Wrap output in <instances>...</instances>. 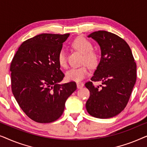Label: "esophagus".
I'll list each match as a JSON object with an SVG mask.
<instances>
[{
    "mask_svg": "<svg viewBox=\"0 0 147 147\" xmlns=\"http://www.w3.org/2000/svg\"><path fill=\"white\" fill-rule=\"evenodd\" d=\"M84 84L82 82H77V87L78 89H80L82 87H84Z\"/></svg>",
    "mask_w": 147,
    "mask_h": 147,
    "instance_id": "esophagus-1",
    "label": "esophagus"
}]
</instances>
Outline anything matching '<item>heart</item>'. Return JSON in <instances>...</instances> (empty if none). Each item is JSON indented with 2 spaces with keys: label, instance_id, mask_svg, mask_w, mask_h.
Instances as JSON below:
<instances>
[{
  "label": "heart",
  "instance_id": "obj_1",
  "mask_svg": "<svg viewBox=\"0 0 147 147\" xmlns=\"http://www.w3.org/2000/svg\"><path fill=\"white\" fill-rule=\"evenodd\" d=\"M74 49L83 54L82 63L85 65L79 67H74L66 72V78L69 81L79 82L86 77L89 73V69L87 65L91 67H95L100 63L101 55L97 50L93 49V44L86 38L80 37L74 40L71 43ZM57 61L62 67H66L67 65V55L65 50L61 49L58 53Z\"/></svg>",
  "mask_w": 147,
  "mask_h": 147
}]
</instances>
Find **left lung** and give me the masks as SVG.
<instances>
[{"label": "left lung", "instance_id": "8db88e82", "mask_svg": "<svg viewBox=\"0 0 147 147\" xmlns=\"http://www.w3.org/2000/svg\"><path fill=\"white\" fill-rule=\"evenodd\" d=\"M101 49V59L86 87L90 96L86 110L98 118H109L120 114L127 105L136 80V64L131 49L123 39L106 31L88 35ZM93 81H101L95 86Z\"/></svg>", "mask_w": 147, "mask_h": 147}]
</instances>
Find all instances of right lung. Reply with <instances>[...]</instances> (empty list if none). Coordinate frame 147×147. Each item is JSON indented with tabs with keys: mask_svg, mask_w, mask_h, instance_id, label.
Masks as SVG:
<instances>
[{
	"mask_svg": "<svg viewBox=\"0 0 147 147\" xmlns=\"http://www.w3.org/2000/svg\"><path fill=\"white\" fill-rule=\"evenodd\" d=\"M69 35L42 33L26 40L11 63L12 92L20 108L35 122L57 120L77 89L75 82L59 84L65 75L57 55Z\"/></svg>",
	"mask_w": 147,
	"mask_h": 147,
	"instance_id": "obj_1",
	"label": "right lung"
}]
</instances>
